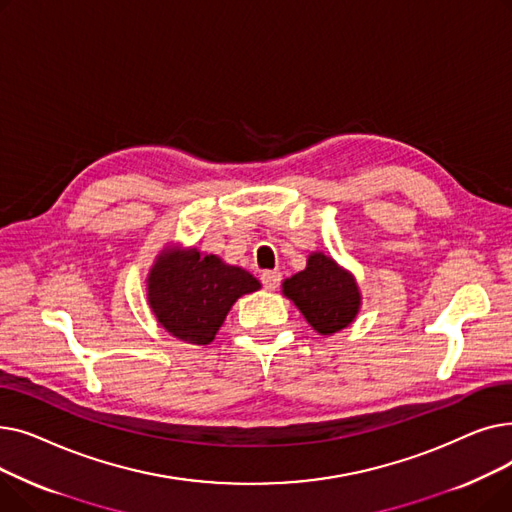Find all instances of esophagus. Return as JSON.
Returning a JSON list of instances; mask_svg holds the SVG:
<instances>
[{
	"label": "esophagus",
	"instance_id": "1",
	"mask_svg": "<svg viewBox=\"0 0 512 512\" xmlns=\"http://www.w3.org/2000/svg\"><path fill=\"white\" fill-rule=\"evenodd\" d=\"M280 280H282V274L276 272V270H267V272L261 274V282H263V286H265L267 290H276L278 284H280Z\"/></svg>",
	"mask_w": 512,
	"mask_h": 512
}]
</instances>
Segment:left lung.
I'll return each mask as SVG.
<instances>
[{"mask_svg":"<svg viewBox=\"0 0 512 512\" xmlns=\"http://www.w3.org/2000/svg\"><path fill=\"white\" fill-rule=\"evenodd\" d=\"M282 294L290 299L321 336H332L353 324L361 309V288L332 255L313 251L307 267L282 282Z\"/></svg>","mask_w":512,"mask_h":512,"instance_id":"8db88e82","label":"left lung"}]
</instances>
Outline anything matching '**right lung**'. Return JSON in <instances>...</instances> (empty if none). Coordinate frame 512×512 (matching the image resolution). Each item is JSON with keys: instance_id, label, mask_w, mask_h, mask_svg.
Returning a JSON list of instances; mask_svg holds the SVG:
<instances>
[{"instance_id": "add662e5", "label": "right lung", "mask_w": 512, "mask_h": 512, "mask_svg": "<svg viewBox=\"0 0 512 512\" xmlns=\"http://www.w3.org/2000/svg\"><path fill=\"white\" fill-rule=\"evenodd\" d=\"M261 288L238 265L197 247L166 245L147 274V303L157 324L188 344H209L232 305Z\"/></svg>"}]
</instances>
